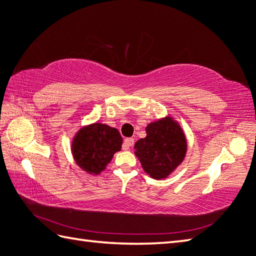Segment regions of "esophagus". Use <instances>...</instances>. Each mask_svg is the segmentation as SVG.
Instances as JSON below:
<instances>
[{
	"label": "esophagus",
	"instance_id": "esophagus-1",
	"mask_svg": "<svg viewBox=\"0 0 256 256\" xmlns=\"http://www.w3.org/2000/svg\"><path fill=\"white\" fill-rule=\"evenodd\" d=\"M133 145H134V138H128L124 140V142H123V148H124V150H128V148L130 146H133Z\"/></svg>",
	"mask_w": 256,
	"mask_h": 256
}]
</instances>
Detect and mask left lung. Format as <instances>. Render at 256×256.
Returning <instances> with one entry per match:
<instances>
[{
    "mask_svg": "<svg viewBox=\"0 0 256 256\" xmlns=\"http://www.w3.org/2000/svg\"><path fill=\"white\" fill-rule=\"evenodd\" d=\"M146 133L145 138L135 142V155L152 178L164 179L186 156V136L171 118L150 123Z\"/></svg>",
    "mask_w": 256,
    "mask_h": 256,
    "instance_id": "left-lung-1",
    "label": "left lung"
}]
</instances>
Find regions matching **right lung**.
<instances>
[{"label": "right lung", "mask_w": 256, "mask_h": 256, "mask_svg": "<svg viewBox=\"0 0 256 256\" xmlns=\"http://www.w3.org/2000/svg\"><path fill=\"white\" fill-rule=\"evenodd\" d=\"M122 140L116 128L94 123L76 134L72 146L75 162L89 174H97L121 150Z\"/></svg>", "instance_id": "right-lung-1"}]
</instances>
